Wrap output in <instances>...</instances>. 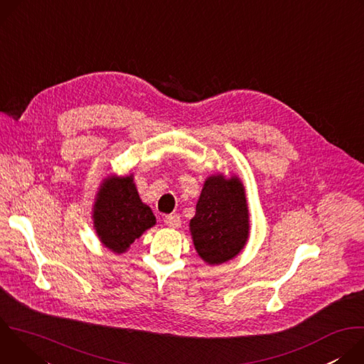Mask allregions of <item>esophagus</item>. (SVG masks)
<instances>
[{
  "label": "esophagus",
  "instance_id": "34e87169",
  "mask_svg": "<svg viewBox=\"0 0 364 364\" xmlns=\"http://www.w3.org/2000/svg\"><path fill=\"white\" fill-rule=\"evenodd\" d=\"M164 223H166V226H168L171 229H177L181 225V219L178 215H168V216H166Z\"/></svg>",
  "mask_w": 364,
  "mask_h": 364
}]
</instances>
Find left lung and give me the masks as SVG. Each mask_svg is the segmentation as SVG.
Segmentation results:
<instances>
[{"instance_id":"left-lung-1","label":"left lung","mask_w":364,"mask_h":364,"mask_svg":"<svg viewBox=\"0 0 364 364\" xmlns=\"http://www.w3.org/2000/svg\"><path fill=\"white\" fill-rule=\"evenodd\" d=\"M190 230L197 253L210 265L223 264L243 249L249 218L245 188L237 177L226 180L219 174L205 180Z\"/></svg>"}]
</instances>
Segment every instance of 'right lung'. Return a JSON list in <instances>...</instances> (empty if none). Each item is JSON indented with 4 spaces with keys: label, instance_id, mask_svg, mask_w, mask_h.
<instances>
[{
    "label": "right lung",
    "instance_id": "add662e5",
    "mask_svg": "<svg viewBox=\"0 0 364 364\" xmlns=\"http://www.w3.org/2000/svg\"><path fill=\"white\" fill-rule=\"evenodd\" d=\"M93 223L102 243L122 253L136 237L155 225V216L138 196L132 176L109 177L100 186Z\"/></svg>",
    "mask_w": 364,
    "mask_h": 364
}]
</instances>
